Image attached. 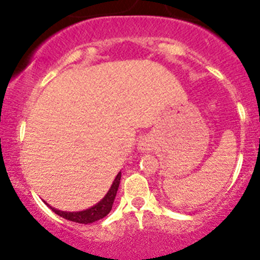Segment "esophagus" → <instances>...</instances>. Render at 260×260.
Wrapping results in <instances>:
<instances>
[{"label": "esophagus", "instance_id": "1", "mask_svg": "<svg viewBox=\"0 0 260 260\" xmlns=\"http://www.w3.org/2000/svg\"><path fill=\"white\" fill-rule=\"evenodd\" d=\"M140 148H141V150H147V145H146L145 142H141Z\"/></svg>", "mask_w": 260, "mask_h": 260}]
</instances>
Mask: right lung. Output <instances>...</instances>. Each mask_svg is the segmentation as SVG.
Segmentation results:
<instances>
[{
    "instance_id": "1",
    "label": "right lung",
    "mask_w": 260,
    "mask_h": 260,
    "mask_svg": "<svg viewBox=\"0 0 260 260\" xmlns=\"http://www.w3.org/2000/svg\"><path fill=\"white\" fill-rule=\"evenodd\" d=\"M120 176H122V173H118V175L115 176L114 181H113L107 196L99 203H96L92 207L87 208V210L80 211V212H64V211L55 210L53 207H50V210L54 213H57L58 216H60V217L66 218V220L74 221V222L77 223H85V225L95 222V221L100 220V218H104L112 211L113 203H114L115 196H117L118 191V186H119L120 183Z\"/></svg>"
}]
</instances>
